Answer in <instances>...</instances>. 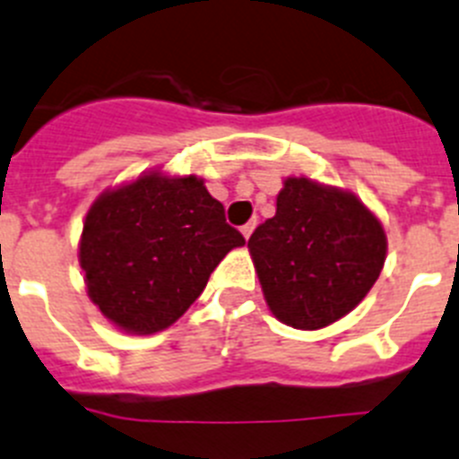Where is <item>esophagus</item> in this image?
I'll use <instances>...</instances> for the list:
<instances>
[{"instance_id":"esophagus-1","label":"esophagus","mask_w":459,"mask_h":459,"mask_svg":"<svg viewBox=\"0 0 459 459\" xmlns=\"http://www.w3.org/2000/svg\"><path fill=\"white\" fill-rule=\"evenodd\" d=\"M253 230H255V221L246 222V225L241 227V234H243V238H250V234H253Z\"/></svg>"}]
</instances>
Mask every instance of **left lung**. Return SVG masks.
I'll list each match as a JSON object with an SVG mask.
<instances>
[{"label":"left lung","instance_id":"left-lung-1","mask_svg":"<svg viewBox=\"0 0 459 459\" xmlns=\"http://www.w3.org/2000/svg\"><path fill=\"white\" fill-rule=\"evenodd\" d=\"M264 301L278 322L317 331L350 315L386 262V232L354 193L287 177L275 216L248 238Z\"/></svg>","mask_w":459,"mask_h":459}]
</instances>
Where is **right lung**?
<instances>
[{
  "instance_id": "right-lung-1",
  "label": "right lung",
  "mask_w": 459,
  "mask_h": 459,
  "mask_svg": "<svg viewBox=\"0 0 459 459\" xmlns=\"http://www.w3.org/2000/svg\"><path fill=\"white\" fill-rule=\"evenodd\" d=\"M243 243L204 179L156 168L93 200L78 259L100 315L124 333L152 335L193 306L221 259Z\"/></svg>"
}]
</instances>
